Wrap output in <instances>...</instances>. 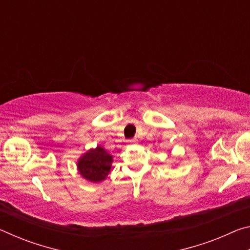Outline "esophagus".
<instances>
[{
	"label": "esophagus",
	"instance_id": "1",
	"mask_svg": "<svg viewBox=\"0 0 250 250\" xmlns=\"http://www.w3.org/2000/svg\"><path fill=\"white\" fill-rule=\"evenodd\" d=\"M128 142H129V145H135V143L138 142V140L135 138H133V139H129Z\"/></svg>",
	"mask_w": 250,
	"mask_h": 250
}]
</instances>
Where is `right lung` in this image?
<instances>
[{"mask_svg":"<svg viewBox=\"0 0 250 250\" xmlns=\"http://www.w3.org/2000/svg\"><path fill=\"white\" fill-rule=\"evenodd\" d=\"M112 155H110L104 147L98 146L91 149L79 159L77 167L83 179L90 182H101L108 176L111 168Z\"/></svg>","mask_w":250,"mask_h":250,"instance_id":"1","label":"right lung"}]
</instances>
